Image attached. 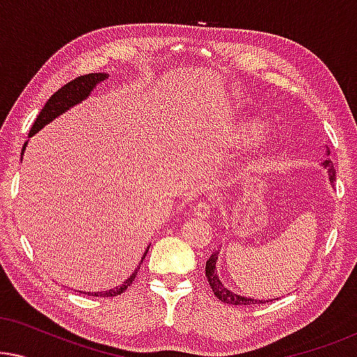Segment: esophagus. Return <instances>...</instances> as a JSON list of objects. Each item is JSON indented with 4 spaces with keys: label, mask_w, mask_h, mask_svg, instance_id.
<instances>
[{
    "label": "esophagus",
    "mask_w": 357,
    "mask_h": 357,
    "mask_svg": "<svg viewBox=\"0 0 357 357\" xmlns=\"http://www.w3.org/2000/svg\"><path fill=\"white\" fill-rule=\"evenodd\" d=\"M193 213L195 216L198 218H209V214H211V204H209L208 202H204V199H199V202L197 203V206L193 208Z\"/></svg>",
    "instance_id": "34e87169"
}]
</instances>
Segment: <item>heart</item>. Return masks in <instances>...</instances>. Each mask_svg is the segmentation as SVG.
<instances>
[{"mask_svg": "<svg viewBox=\"0 0 357 357\" xmlns=\"http://www.w3.org/2000/svg\"><path fill=\"white\" fill-rule=\"evenodd\" d=\"M263 130V123L257 120H252V119H242V120H237L236 123L229 126L226 130V133L222 135V144H224V149L227 151H236L238 148H242V146H245L247 143H250V141L255 138L257 135H260ZM273 153V143L271 141H263L260 144V148L257 149V154L255 158H253V162L255 164H260L263 160H266L270 158Z\"/></svg>", "mask_w": 357, "mask_h": 357, "instance_id": "b5f03b06", "label": "heart"}]
</instances>
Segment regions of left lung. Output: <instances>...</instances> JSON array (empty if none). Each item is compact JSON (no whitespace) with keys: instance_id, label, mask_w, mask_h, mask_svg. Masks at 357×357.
Wrapping results in <instances>:
<instances>
[{"instance_id":"obj_1","label":"left lung","mask_w":357,"mask_h":357,"mask_svg":"<svg viewBox=\"0 0 357 357\" xmlns=\"http://www.w3.org/2000/svg\"><path fill=\"white\" fill-rule=\"evenodd\" d=\"M326 154H330L328 149H326ZM324 167L328 170L330 182H335L333 162H331L330 159H326V160H324ZM218 253H219V250L214 252L213 255L208 258L206 268H204V271H206V278H208L209 286H211L214 296H216L219 301L226 302V304H232V305H250V304H265V302H270V301H257V299H252V297H243L241 294H236V292H232L231 289H229V287L224 286L221 278H219L218 271H216Z\"/></svg>"}]
</instances>
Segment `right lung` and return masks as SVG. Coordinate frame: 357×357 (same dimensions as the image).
I'll return each mask as SVG.
<instances>
[{
	"mask_svg": "<svg viewBox=\"0 0 357 357\" xmlns=\"http://www.w3.org/2000/svg\"><path fill=\"white\" fill-rule=\"evenodd\" d=\"M109 75L107 73H91V75H84V76H79L76 77V79H73L68 82L61 87V89H58L55 94H53L50 99L47 100V104L43 105V109L40 110V114L37 115V120L33 121L31 131H29V136H33L37 133V131H40L43 126L50 123L56 119V116H60L61 114H65L66 110H70L71 107H75L77 104H81L82 100L87 99L89 94L92 92V89L97 84H100L102 81H105ZM26 146L27 143H24V148H22V153L26 151ZM22 160V159H21ZM149 247L146 248V252L143 253V258H141L139 261V266L143 260L146 258V253H148ZM139 266L136 268L133 275H131L128 280L123 281V284L119 286V287H114V289H109V291H102V292H87V294H92V296H100V297H114V296H119L121 292L126 291V287H128L131 282L135 281L136 278V273H138ZM81 292V291H79ZM82 294H86V292H82Z\"/></svg>",
	"mask_w": 357,
	"mask_h": 357,
	"instance_id": "1",
	"label": "right lung"
}]
</instances>
